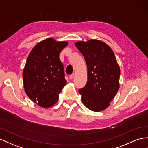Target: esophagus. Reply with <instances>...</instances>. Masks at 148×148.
Returning <instances> with one entry per match:
<instances>
[{"label": "esophagus", "mask_w": 148, "mask_h": 148, "mask_svg": "<svg viewBox=\"0 0 148 148\" xmlns=\"http://www.w3.org/2000/svg\"><path fill=\"white\" fill-rule=\"evenodd\" d=\"M74 77H75V73H73V74H71V75H70L69 78H70V79H72Z\"/></svg>", "instance_id": "34e87169"}]
</instances>
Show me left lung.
I'll list each match as a JSON object with an SVG mask.
<instances>
[{
	"instance_id": "8db88e82",
	"label": "left lung",
	"mask_w": 148,
	"mask_h": 148,
	"mask_svg": "<svg viewBox=\"0 0 148 148\" xmlns=\"http://www.w3.org/2000/svg\"><path fill=\"white\" fill-rule=\"evenodd\" d=\"M75 46L84 56L88 68V80L79 90L86 108L100 111L110 106L119 88L120 69L113 50L98 40L78 42Z\"/></svg>"
}]
</instances>
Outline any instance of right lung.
<instances>
[{
  "label": "right lung",
  "instance_id": "add662e5",
  "mask_svg": "<svg viewBox=\"0 0 148 148\" xmlns=\"http://www.w3.org/2000/svg\"><path fill=\"white\" fill-rule=\"evenodd\" d=\"M66 42L51 38L37 43L31 50L23 71L26 94L32 101L43 108L53 106L66 83L63 65L59 58Z\"/></svg>",
  "mask_w": 148,
  "mask_h": 148
}]
</instances>
